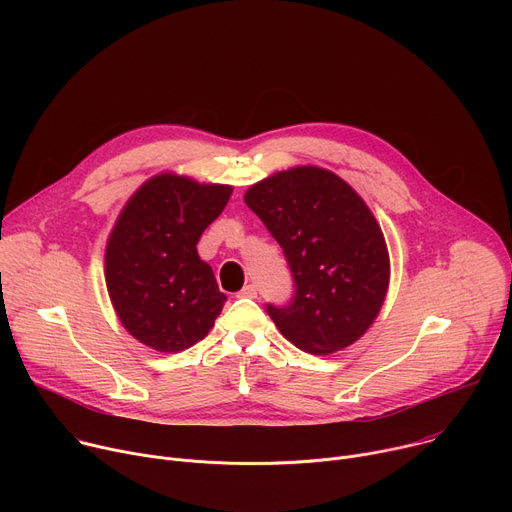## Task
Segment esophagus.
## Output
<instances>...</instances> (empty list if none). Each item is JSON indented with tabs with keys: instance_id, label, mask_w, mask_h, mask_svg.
<instances>
[{
	"instance_id": "obj_1",
	"label": "esophagus",
	"mask_w": 512,
	"mask_h": 512,
	"mask_svg": "<svg viewBox=\"0 0 512 512\" xmlns=\"http://www.w3.org/2000/svg\"><path fill=\"white\" fill-rule=\"evenodd\" d=\"M239 298H247V300H255L257 298V287L253 285V283H249V285H245L239 294H237Z\"/></svg>"
}]
</instances>
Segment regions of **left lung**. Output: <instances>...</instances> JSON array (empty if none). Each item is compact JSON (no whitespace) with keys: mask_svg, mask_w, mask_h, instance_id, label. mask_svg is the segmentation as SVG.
Instances as JSON below:
<instances>
[{"mask_svg":"<svg viewBox=\"0 0 512 512\" xmlns=\"http://www.w3.org/2000/svg\"><path fill=\"white\" fill-rule=\"evenodd\" d=\"M283 249L294 298L265 310L300 350L330 354L356 342L377 318L389 285L385 237L369 206L336 174L304 166L245 194Z\"/></svg>","mask_w":512,"mask_h":512,"instance_id":"left-lung-1","label":"left lung"}]
</instances>
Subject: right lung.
I'll return each mask as SVG.
<instances>
[{
	"instance_id": "right-lung-1",
	"label": "right lung",
	"mask_w": 512,
	"mask_h": 512,
	"mask_svg": "<svg viewBox=\"0 0 512 512\" xmlns=\"http://www.w3.org/2000/svg\"><path fill=\"white\" fill-rule=\"evenodd\" d=\"M231 192L164 174L145 182L123 208L109 237L105 279L119 320L145 346L190 348L221 314L227 296L196 243Z\"/></svg>"
}]
</instances>
